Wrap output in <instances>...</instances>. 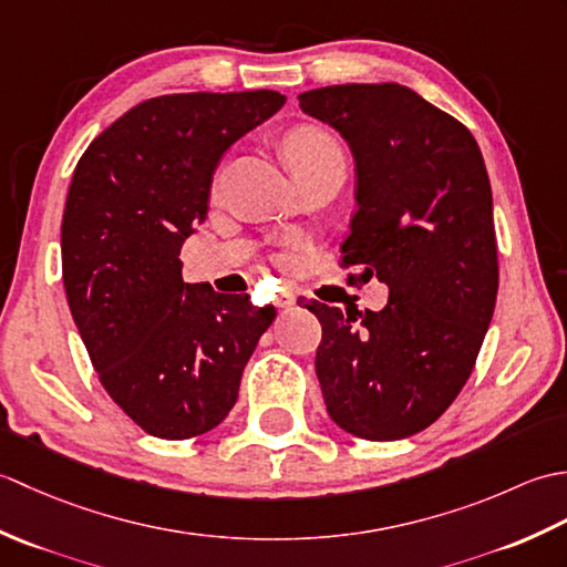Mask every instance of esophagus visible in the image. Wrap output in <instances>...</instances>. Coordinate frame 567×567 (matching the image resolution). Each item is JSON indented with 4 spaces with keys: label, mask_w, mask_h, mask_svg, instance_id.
<instances>
[{
    "label": "esophagus",
    "mask_w": 567,
    "mask_h": 567,
    "mask_svg": "<svg viewBox=\"0 0 567 567\" xmlns=\"http://www.w3.org/2000/svg\"><path fill=\"white\" fill-rule=\"evenodd\" d=\"M297 305V295L292 292V290H282V292H277V297H275V307H280V309H292Z\"/></svg>",
    "instance_id": "34e87169"
}]
</instances>
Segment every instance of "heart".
Masks as SVG:
<instances>
[{"mask_svg": "<svg viewBox=\"0 0 567 567\" xmlns=\"http://www.w3.org/2000/svg\"><path fill=\"white\" fill-rule=\"evenodd\" d=\"M285 153L290 158L295 173L302 175L315 171L331 158H343L341 146L336 138L319 126H299L285 138Z\"/></svg>", "mask_w": 567, "mask_h": 567, "instance_id": "1", "label": "heart"}]
</instances>
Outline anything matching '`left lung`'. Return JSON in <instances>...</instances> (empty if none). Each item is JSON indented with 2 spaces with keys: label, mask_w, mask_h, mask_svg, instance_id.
Segmentation results:
<instances>
[{
  "label": "left lung",
  "mask_w": 567,
  "mask_h": 567,
  "mask_svg": "<svg viewBox=\"0 0 567 567\" xmlns=\"http://www.w3.org/2000/svg\"><path fill=\"white\" fill-rule=\"evenodd\" d=\"M355 161V214L341 268L388 282L382 311L311 302L329 416L368 441L431 426L475 368L497 302L492 189L473 134L396 82L299 94Z\"/></svg>",
  "instance_id": "obj_1"
}]
</instances>
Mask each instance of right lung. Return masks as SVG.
Masks as SVG:
<instances>
[{
    "instance_id": "right-lung-1",
    "label": "right lung",
    "mask_w": 567,
    "mask_h": 567,
    "mask_svg": "<svg viewBox=\"0 0 567 567\" xmlns=\"http://www.w3.org/2000/svg\"><path fill=\"white\" fill-rule=\"evenodd\" d=\"M256 92L163 94L104 128L78 161L60 226L72 319L102 388L151 436L219 426L277 311L183 280L221 155L280 110Z\"/></svg>"
}]
</instances>
